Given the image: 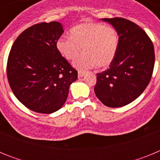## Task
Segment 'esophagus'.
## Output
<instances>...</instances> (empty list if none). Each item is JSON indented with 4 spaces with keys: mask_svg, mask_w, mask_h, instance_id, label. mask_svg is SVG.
Segmentation results:
<instances>
[{
    "mask_svg": "<svg viewBox=\"0 0 160 160\" xmlns=\"http://www.w3.org/2000/svg\"><path fill=\"white\" fill-rule=\"evenodd\" d=\"M85 74V72L83 71H78V78H82L83 76H84Z\"/></svg>",
    "mask_w": 160,
    "mask_h": 160,
    "instance_id": "esophagus-1",
    "label": "esophagus"
}]
</instances>
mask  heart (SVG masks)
<instances>
[{
	"label": "heart",
	"instance_id": "1",
	"mask_svg": "<svg viewBox=\"0 0 160 160\" xmlns=\"http://www.w3.org/2000/svg\"><path fill=\"white\" fill-rule=\"evenodd\" d=\"M119 45L118 32L114 28L102 23L84 22L70 29V37L62 36L58 39L56 47L65 58H75L73 65L79 70L94 66L107 67L116 56Z\"/></svg>",
	"mask_w": 160,
	"mask_h": 160
}]
</instances>
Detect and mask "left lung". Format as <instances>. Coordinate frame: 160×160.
Segmentation results:
<instances>
[{
    "label": "left lung",
    "mask_w": 160,
    "mask_h": 160,
    "mask_svg": "<svg viewBox=\"0 0 160 160\" xmlns=\"http://www.w3.org/2000/svg\"><path fill=\"white\" fill-rule=\"evenodd\" d=\"M102 21L116 29L119 45L109 69L96 74L94 93L107 107H121L136 99L149 84L155 65L154 46L146 32L129 20Z\"/></svg>",
    "instance_id": "8db88e82"
}]
</instances>
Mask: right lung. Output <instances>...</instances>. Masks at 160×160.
Masks as SVG:
<instances>
[{
	"mask_svg": "<svg viewBox=\"0 0 160 160\" xmlns=\"http://www.w3.org/2000/svg\"><path fill=\"white\" fill-rule=\"evenodd\" d=\"M64 32L58 22L28 28L14 42L7 62V77L14 95L25 107L42 114L58 111L66 102L78 71L56 47Z\"/></svg>",
	"mask_w": 160,
	"mask_h": 160,
	"instance_id": "right-lung-1",
	"label": "right lung"
}]
</instances>
